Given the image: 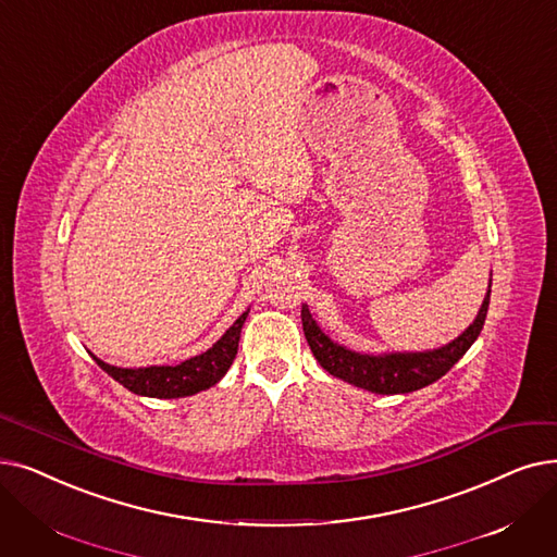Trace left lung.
<instances>
[{"label": "left lung", "mask_w": 557, "mask_h": 557, "mask_svg": "<svg viewBox=\"0 0 557 557\" xmlns=\"http://www.w3.org/2000/svg\"><path fill=\"white\" fill-rule=\"evenodd\" d=\"M492 275V273H490ZM492 296V277L487 286V296L482 300L473 323L453 338L450 344L432 350L421 352H355L342 344L332 342V338L321 330V325L311 319V311L302 305V330L305 338L319 359V364L334 377L344 380L348 384L367 389L371 394H409L423 389V386L437 382L446 375L462 355L473 346L482 325L487 319Z\"/></svg>", "instance_id": "left-lung-1"}]
</instances>
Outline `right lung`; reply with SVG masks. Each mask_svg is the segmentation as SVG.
<instances>
[{
  "label": "right lung",
  "instance_id": "right-lung-1",
  "mask_svg": "<svg viewBox=\"0 0 557 557\" xmlns=\"http://www.w3.org/2000/svg\"><path fill=\"white\" fill-rule=\"evenodd\" d=\"M250 311V309H248ZM248 311L240 313L234 325L215 342L209 350L184 359L175 367H140V369H120L111 367L107 361H98V367L109 373L115 382H120L136 396L148 398H184L198 392L209 389L215 382H221L223 375L230 371L232 361L238 350L240 327H244Z\"/></svg>",
  "mask_w": 557,
  "mask_h": 557
}]
</instances>
